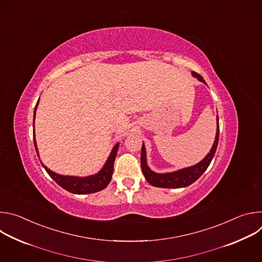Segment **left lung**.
<instances>
[{
  "label": "left lung",
  "instance_id": "1",
  "mask_svg": "<svg viewBox=\"0 0 262 262\" xmlns=\"http://www.w3.org/2000/svg\"><path fill=\"white\" fill-rule=\"evenodd\" d=\"M192 76L194 78H196L198 81H200L206 85L203 78L197 72L192 71ZM219 135H220V126H219V117L216 115L215 139H214L211 149L206 155V157L194 166L182 168L177 171L167 172V173H157L149 168V166L147 164V159H146V148L143 143L142 150H141V167H142V172H143L146 180L154 186H158V188H166V189L185 188V186L192 184L206 171L210 162L212 161L213 156L216 150L217 143H219Z\"/></svg>",
  "mask_w": 262,
  "mask_h": 262
}]
</instances>
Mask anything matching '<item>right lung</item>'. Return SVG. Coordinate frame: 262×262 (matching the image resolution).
I'll use <instances>...</instances> for the list:
<instances>
[{
    "label": "right lung",
    "instance_id": "add662e5",
    "mask_svg": "<svg viewBox=\"0 0 262 262\" xmlns=\"http://www.w3.org/2000/svg\"><path fill=\"white\" fill-rule=\"evenodd\" d=\"M39 99L36 103V106L34 108V116H33V136H34V146L36 149L37 156L39 158V152H38V148H37V143L35 140V116H36V110L37 106H38ZM120 143H116L112 149V151L104 163L103 167L95 174L89 175V176H84V177H79V176H72V175H61L58 174L52 170H50L47 166H45L42 163L41 165L48 172V174L61 186L64 190L72 193V194H78V195H83V194H92L99 192L103 189L106 188V185L110 183L112 179V175H113V169H114V162L116 159V155L118 151ZM40 160V159H39Z\"/></svg>",
    "mask_w": 262,
    "mask_h": 262
}]
</instances>
